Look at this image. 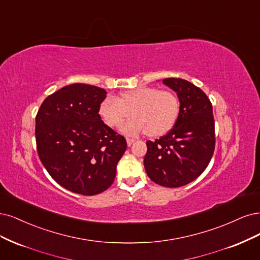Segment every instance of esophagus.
Wrapping results in <instances>:
<instances>
[{
    "mask_svg": "<svg viewBox=\"0 0 260 260\" xmlns=\"http://www.w3.org/2000/svg\"><path fill=\"white\" fill-rule=\"evenodd\" d=\"M134 141H135V139H133V138H126V142H127V146H128V147L133 145Z\"/></svg>",
    "mask_w": 260,
    "mask_h": 260,
    "instance_id": "1",
    "label": "esophagus"
}]
</instances>
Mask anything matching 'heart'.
Returning <instances> with one entry per match:
<instances>
[{
  "label": "heart",
  "instance_id": "heart-1",
  "mask_svg": "<svg viewBox=\"0 0 260 260\" xmlns=\"http://www.w3.org/2000/svg\"><path fill=\"white\" fill-rule=\"evenodd\" d=\"M121 131L127 135L146 132L149 137H160L169 133L180 114L178 96L171 90L156 87H138L123 91L118 98L108 97L100 104L99 114L108 126L116 127L125 120Z\"/></svg>",
  "mask_w": 260,
  "mask_h": 260
}]
</instances>
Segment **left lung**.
<instances>
[{"mask_svg":"<svg viewBox=\"0 0 260 260\" xmlns=\"http://www.w3.org/2000/svg\"><path fill=\"white\" fill-rule=\"evenodd\" d=\"M162 82L177 93L180 114L166 135L147 141L144 164L152 181L163 187L177 188L197 179L213 156V107L204 91L189 81L169 78Z\"/></svg>","mask_w":260,"mask_h":260,"instance_id":"left-lung-1","label":"left lung"}]
</instances>
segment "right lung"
I'll use <instances>...</instances> for the list:
<instances>
[{"instance_id":"right-lung-1","label":"right lung","mask_w":260,"mask_h":260,"mask_svg":"<svg viewBox=\"0 0 260 260\" xmlns=\"http://www.w3.org/2000/svg\"><path fill=\"white\" fill-rule=\"evenodd\" d=\"M106 94L75 83L49 95L37 114L40 160L57 183L74 193L95 196L110 187L127 147L98 113Z\"/></svg>"}]
</instances>
